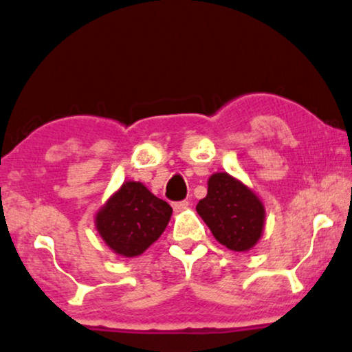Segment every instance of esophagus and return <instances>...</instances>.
<instances>
[{
  "label": "esophagus",
  "instance_id": "1",
  "mask_svg": "<svg viewBox=\"0 0 352 352\" xmlns=\"http://www.w3.org/2000/svg\"><path fill=\"white\" fill-rule=\"evenodd\" d=\"M188 206H190V202H188L186 199L185 201H177V202H174V204H172V207H174L175 212L185 210V209H188Z\"/></svg>",
  "mask_w": 352,
  "mask_h": 352
}]
</instances>
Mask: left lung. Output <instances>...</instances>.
Wrapping results in <instances>:
<instances>
[{
    "label": "left lung",
    "instance_id": "obj_1",
    "mask_svg": "<svg viewBox=\"0 0 352 352\" xmlns=\"http://www.w3.org/2000/svg\"><path fill=\"white\" fill-rule=\"evenodd\" d=\"M197 214L215 239L234 252H245L258 242L265 207L255 192L226 172L209 178L207 196L196 206Z\"/></svg>",
    "mask_w": 352,
    "mask_h": 352
}]
</instances>
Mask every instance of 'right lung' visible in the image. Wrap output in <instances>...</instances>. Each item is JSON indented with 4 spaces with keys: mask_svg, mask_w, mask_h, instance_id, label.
<instances>
[{
    "mask_svg": "<svg viewBox=\"0 0 352 352\" xmlns=\"http://www.w3.org/2000/svg\"><path fill=\"white\" fill-rule=\"evenodd\" d=\"M172 207L140 182H127L98 210L96 226L105 244L122 256H137L164 232Z\"/></svg>",
    "mask_w": 352,
    "mask_h": 352,
    "instance_id": "obj_1",
    "label": "right lung"
}]
</instances>
